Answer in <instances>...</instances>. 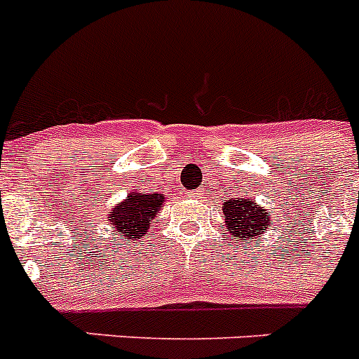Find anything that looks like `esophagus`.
I'll return each mask as SVG.
<instances>
[{"mask_svg":"<svg viewBox=\"0 0 359 359\" xmlns=\"http://www.w3.org/2000/svg\"><path fill=\"white\" fill-rule=\"evenodd\" d=\"M199 194H201L199 190H190V192H189L190 198H199Z\"/></svg>","mask_w":359,"mask_h":359,"instance_id":"obj_1","label":"esophagus"}]
</instances>
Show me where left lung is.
Listing matches in <instances>:
<instances>
[{
    "instance_id": "8db88e82",
    "label": "left lung",
    "mask_w": 359,
    "mask_h": 359,
    "mask_svg": "<svg viewBox=\"0 0 359 359\" xmlns=\"http://www.w3.org/2000/svg\"><path fill=\"white\" fill-rule=\"evenodd\" d=\"M223 212L228 230L241 243L261 236V231H266L269 226L268 212L250 199H228Z\"/></svg>"
}]
</instances>
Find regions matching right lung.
<instances>
[{
    "mask_svg": "<svg viewBox=\"0 0 359 359\" xmlns=\"http://www.w3.org/2000/svg\"><path fill=\"white\" fill-rule=\"evenodd\" d=\"M163 201L161 194H135L109 212V223L115 228L116 236L122 239L131 237L133 241L140 239L144 231L151 226L152 217L158 214Z\"/></svg>",
    "mask_w": 359,
    "mask_h": 359,
    "instance_id": "obj_1",
    "label": "right lung"
}]
</instances>
